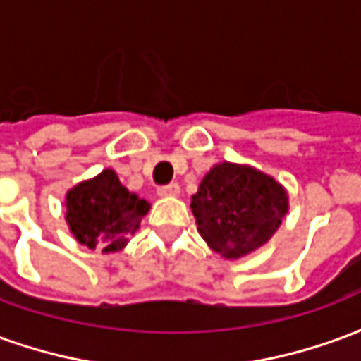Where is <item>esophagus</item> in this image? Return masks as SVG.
<instances>
[{
    "label": "esophagus",
    "mask_w": 361,
    "mask_h": 361,
    "mask_svg": "<svg viewBox=\"0 0 361 361\" xmlns=\"http://www.w3.org/2000/svg\"><path fill=\"white\" fill-rule=\"evenodd\" d=\"M158 195L178 197L180 195V185H178V183H168V185H162V188H158Z\"/></svg>",
    "instance_id": "1"
}]
</instances>
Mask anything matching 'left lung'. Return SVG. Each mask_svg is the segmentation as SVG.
I'll use <instances>...</instances> for the list:
<instances>
[{"mask_svg":"<svg viewBox=\"0 0 361 361\" xmlns=\"http://www.w3.org/2000/svg\"><path fill=\"white\" fill-rule=\"evenodd\" d=\"M286 188L247 164L220 162L204 173L191 211L199 234L214 253L240 259L263 247L286 216Z\"/></svg>","mask_w":361,"mask_h":361,"instance_id":"obj_1","label":"left lung"}]
</instances>
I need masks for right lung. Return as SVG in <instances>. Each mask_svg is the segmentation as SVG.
Returning <instances> with one entry per match:
<instances>
[{
    "label": "right lung",
    "mask_w": 361,
    "mask_h": 361,
    "mask_svg": "<svg viewBox=\"0 0 361 361\" xmlns=\"http://www.w3.org/2000/svg\"><path fill=\"white\" fill-rule=\"evenodd\" d=\"M150 211V203L121 185L111 168L66 193V222L81 245L102 253L126 247Z\"/></svg>",
    "instance_id": "obj_1"
}]
</instances>
